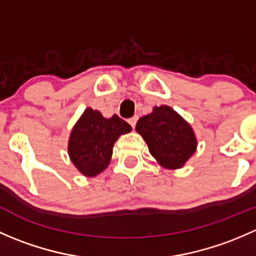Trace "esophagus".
Here are the masks:
<instances>
[{
    "mask_svg": "<svg viewBox=\"0 0 256 256\" xmlns=\"http://www.w3.org/2000/svg\"><path fill=\"white\" fill-rule=\"evenodd\" d=\"M128 124H130V125H131V128H135V126H136V122H138V116H132V118H128Z\"/></svg>",
    "mask_w": 256,
    "mask_h": 256,
    "instance_id": "obj_1",
    "label": "esophagus"
}]
</instances>
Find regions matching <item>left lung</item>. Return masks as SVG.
Listing matches in <instances>:
<instances>
[{"label": "left lung", "mask_w": 256, "mask_h": 256, "mask_svg": "<svg viewBox=\"0 0 256 256\" xmlns=\"http://www.w3.org/2000/svg\"><path fill=\"white\" fill-rule=\"evenodd\" d=\"M136 131L148 146L150 154L166 168H180L194 154V132L186 120L170 106H154L138 118Z\"/></svg>", "instance_id": "8db88e82"}]
</instances>
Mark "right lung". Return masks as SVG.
<instances>
[{"label": "right lung", "mask_w": 256, "mask_h": 256, "mask_svg": "<svg viewBox=\"0 0 256 256\" xmlns=\"http://www.w3.org/2000/svg\"><path fill=\"white\" fill-rule=\"evenodd\" d=\"M130 131L131 126L118 115L105 118L100 112L89 108L69 138L68 152L72 162L84 176H96L109 164L118 136Z\"/></svg>", "instance_id": "right-lung-1"}]
</instances>
